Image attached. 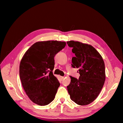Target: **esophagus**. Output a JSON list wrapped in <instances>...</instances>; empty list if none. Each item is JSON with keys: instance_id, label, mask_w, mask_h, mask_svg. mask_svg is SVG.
Segmentation results:
<instances>
[{"instance_id": "34e87169", "label": "esophagus", "mask_w": 123, "mask_h": 123, "mask_svg": "<svg viewBox=\"0 0 123 123\" xmlns=\"http://www.w3.org/2000/svg\"><path fill=\"white\" fill-rule=\"evenodd\" d=\"M65 78V77L64 76H61V79H62V80H63Z\"/></svg>"}]
</instances>
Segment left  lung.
Instances as JSON below:
<instances>
[{
    "instance_id": "1",
    "label": "left lung",
    "mask_w": 123,
    "mask_h": 123,
    "mask_svg": "<svg viewBox=\"0 0 123 123\" xmlns=\"http://www.w3.org/2000/svg\"><path fill=\"white\" fill-rule=\"evenodd\" d=\"M72 48L75 56L72 58L73 68L79 69V79L70 76L67 86L70 98L77 105L84 106L97 98L105 81V67L103 57L90 44L70 40L67 42Z\"/></svg>"
}]
</instances>
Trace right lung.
I'll use <instances>...</instances> for the list:
<instances>
[{
  "label": "right lung",
  "instance_id": "add662e5",
  "mask_svg": "<svg viewBox=\"0 0 123 123\" xmlns=\"http://www.w3.org/2000/svg\"><path fill=\"white\" fill-rule=\"evenodd\" d=\"M66 44L57 40L36 42L21 59L19 75L22 85L29 98L37 105H47L55 98L60 84L52 72L54 57Z\"/></svg>",
  "mask_w": 123,
  "mask_h": 123
}]
</instances>
